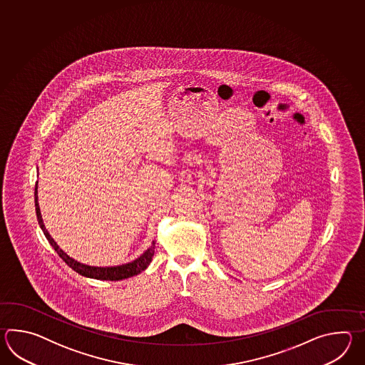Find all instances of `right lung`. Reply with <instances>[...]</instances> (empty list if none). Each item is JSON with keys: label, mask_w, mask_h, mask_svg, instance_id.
<instances>
[{"label": "right lung", "mask_w": 365, "mask_h": 365, "mask_svg": "<svg viewBox=\"0 0 365 365\" xmlns=\"http://www.w3.org/2000/svg\"><path fill=\"white\" fill-rule=\"evenodd\" d=\"M35 207H36V217H38V220H39L40 228L43 230V232L46 235L49 244L53 247V249L57 252V255L65 261V264L71 267L74 272L81 274L82 277L99 280L126 279V278H130V277H134V275L140 274L143 270H146L148 264L151 262V259H153L154 249H155V242L154 241H153L151 247L142 256L138 257L137 259H134V261L129 262V264L112 266V267H96V266L81 264V262H78L76 259H73L71 257L68 256L62 249H60V247L57 245V242L51 237V235L46 230L44 223H43L41 212H40L39 202H38V182H36V186H35Z\"/></svg>", "instance_id": "obj_1"}]
</instances>
